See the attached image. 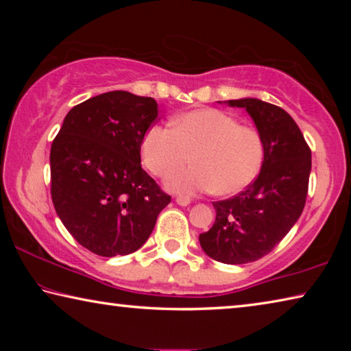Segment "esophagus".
Masks as SVG:
<instances>
[{
	"label": "esophagus",
	"instance_id": "34e87169",
	"mask_svg": "<svg viewBox=\"0 0 351 351\" xmlns=\"http://www.w3.org/2000/svg\"><path fill=\"white\" fill-rule=\"evenodd\" d=\"M176 204L180 206H189L190 204V198L189 197H176Z\"/></svg>",
	"mask_w": 351,
	"mask_h": 351
}]
</instances>
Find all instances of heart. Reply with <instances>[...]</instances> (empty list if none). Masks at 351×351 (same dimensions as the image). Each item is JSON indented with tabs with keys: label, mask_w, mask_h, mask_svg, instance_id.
I'll return each instance as SVG.
<instances>
[{
	"label": "heart",
	"mask_w": 351,
	"mask_h": 351,
	"mask_svg": "<svg viewBox=\"0 0 351 351\" xmlns=\"http://www.w3.org/2000/svg\"><path fill=\"white\" fill-rule=\"evenodd\" d=\"M142 161L156 176H165L192 156L193 166L171 173L165 186L176 193H240L251 186L263 164L265 145L254 127L215 108L175 117L170 127L153 125L141 144Z\"/></svg>",
	"instance_id": "obj_1"
}]
</instances>
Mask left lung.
I'll return each mask as SVG.
<instances>
[{
    "instance_id": "1",
    "label": "left lung",
    "mask_w": 351,
    "mask_h": 351,
    "mask_svg": "<svg viewBox=\"0 0 351 351\" xmlns=\"http://www.w3.org/2000/svg\"><path fill=\"white\" fill-rule=\"evenodd\" d=\"M226 104L245 108L252 117L263 139V164L251 186L213 203L215 223L199 235V245L213 260L243 265L269 254L302 215L311 150L294 119L280 106L252 97Z\"/></svg>"
}]
</instances>
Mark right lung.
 <instances>
[{"mask_svg":"<svg viewBox=\"0 0 351 351\" xmlns=\"http://www.w3.org/2000/svg\"><path fill=\"white\" fill-rule=\"evenodd\" d=\"M158 104L128 91L75 105L51 147V197L58 218L83 247L102 257L144 245L170 203L141 167L142 138Z\"/></svg>","mask_w":351,"mask_h":351,"instance_id":"1","label":"right lung"}]
</instances>
